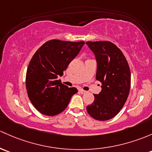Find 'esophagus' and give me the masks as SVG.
I'll use <instances>...</instances> for the list:
<instances>
[{
    "label": "esophagus",
    "mask_w": 152,
    "mask_h": 152,
    "mask_svg": "<svg viewBox=\"0 0 152 152\" xmlns=\"http://www.w3.org/2000/svg\"><path fill=\"white\" fill-rule=\"evenodd\" d=\"M79 92L81 94H85L86 92H87V91L85 90H83V89H79Z\"/></svg>",
    "instance_id": "34e87169"
}]
</instances>
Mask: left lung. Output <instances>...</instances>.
<instances>
[{
  "instance_id": "obj_1",
  "label": "left lung",
  "mask_w": 152,
  "mask_h": 152,
  "mask_svg": "<svg viewBox=\"0 0 152 152\" xmlns=\"http://www.w3.org/2000/svg\"><path fill=\"white\" fill-rule=\"evenodd\" d=\"M95 55L96 79L102 83V90L94 95L95 100L87 111L93 119H112L124 106L130 89V71L122 51L110 41H87Z\"/></svg>"
}]
</instances>
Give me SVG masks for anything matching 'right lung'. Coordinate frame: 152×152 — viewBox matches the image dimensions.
Masks as SVG:
<instances>
[{"label":"right lung","instance_id":"right-lung-1","mask_svg":"<svg viewBox=\"0 0 152 152\" xmlns=\"http://www.w3.org/2000/svg\"><path fill=\"white\" fill-rule=\"evenodd\" d=\"M84 44V41L50 40L33 56L27 70L26 89L32 104L40 113L55 116L63 112L78 92L57 79L63 76Z\"/></svg>","mask_w":152,"mask_h":152}]
</instances>
